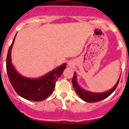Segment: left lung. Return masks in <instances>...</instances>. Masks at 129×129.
I'll return each instance as SVG.
<instances>
[{
    "mask_svg": "<svg viewBox=\"0 0 129 129\" xmlns=\"http://www.w3.org/2000/svg\"><path fill=\"white\" fill-rule=\"evenodd\" d=\"M119 79H120V77L118 79V81L116 83V85L109 90L106 91L105 92H93L83 89V88L81 87L80 85H79L78 83H77L76 73L74 72V77L72 79V85L75 91L78 94L79 96L80 97L81 99H82L83 101H86L88 103H94V102L101 101V100L107 98V97L111 95L118 86V83L119 81Z\"/></svg>",
    "mask_w": 129,
    "mask_h": 129,
    "instance_id": "left-lung-1",
    "label": "left lung"
}]
</instances>
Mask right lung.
Listing matches in <instances>:
<instances>
[{"label": "right lung", "mask_w": 129, "mask_h": 129, "mask_svg": "<svg viewBox=\"0 0 129 129\" xmlns=\"http://www.w3.org/2000/svg\"><path fill=\"white\" fill-rule=\"evenodd\" d=\"M16 35L9 48L6 59L7 74L10 83L15 92L23 98L34 101L44 100L53 92L55 82L67 68V64H62L37 78H31L20 75L11 62V50Z\"/></svg>", "instance_id": "add662e5"}]
</instances>
